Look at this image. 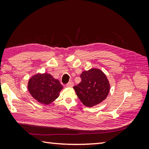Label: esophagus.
<instances>
[{
  "label": "esophagus",
  "mask_w": 149,
  "mask_h": 149,
  "mask_svg": "<svg viewBox=\"0 0 149 149\" xmlns=\"http://www.w3.org/2000/svg\"><path fill=\"white\" fill-rule=\"evenodd\" d=\"M66 86L69 87V88H72V87L74 86V83H73L72 82H70V83H68V84H66Z\"/></svg>",
  "instance_id": "34e87169"
}]
</instances>
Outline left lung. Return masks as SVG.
<instances>
[{
	"label": "left lung",
	"mask_w": 149,
	"mask_h": 149,
	"mask_svg": "<svg viewBox=\"0 0 149 149\" xmlns=\"http://www.w3.org/2000/svg\"><path fill=\"white\" fill-rule=\"evenodd\" d=\"M81 82L74 86L79 99L86 107H93L106 99L110 90L109 82L100 69L92 68L83 71Z\"/></svg>",
	"instance_id": "left-lung-1"
}]
</instances>
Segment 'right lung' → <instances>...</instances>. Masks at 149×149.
<instances>
[{
	"instance_id": "right-lung-1",
	"label": "right lung",
	"mask_w": 149,
	"mask_h": 149,
	"mask_svg": "<svg viewBox=\"0 0 149 149\" xmlns=\"http://www.w3.org/2000/svg\"><path fill=\"white\" fill-rule=\"evenodd\" d=\"M27 88L34 99L40 103L49 105L59 97L63 87L50 74L39 73L30 78Z\"/></svg>"
}]
</instances>
